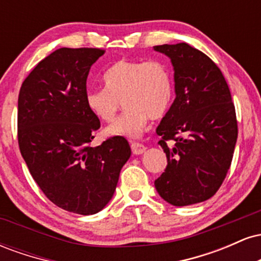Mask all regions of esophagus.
<instances>
[{"label": "esophagus", "instance_id": "1", "mask_svg": "<svg viewBox=\"0 0 261 261\" xmlns=\"http://www.w3.org/2000/svg\"><path fill=\"white\" fill-rule=\"evenodd\" d=\"M131 149H133V153L137 155V154H142L143 152L146 151V147L142 145V143L133 142L131 143Z\"/></svg>", "mask_w": 261, "mask_h": 261}]
</instances>
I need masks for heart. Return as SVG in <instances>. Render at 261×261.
Returning <instances> with one entry per match:
<instances>
[{
  "instance_id": "heart-1",
  "label": "heart",
  "mask_w": 261,
  "mask_h": 261,
  "mask_svg": "<svg viewBox=\"0 0 261 261\" xmlns=\"http://www.w3.org/2000/svg\"><path fill=\"white\" fill-rule=\"evenodd\" d=\"M104 88L88 89L86 106L95 118L110 122L124 103L125 113L106 130L107 135L136 139L147 126L148 118L160 120L172 104L169 68L160 60H119L103 74Z\"/></svg>"
}]
</instances>
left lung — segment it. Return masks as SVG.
<instances>
[{
    "mask_svg": "<svg viewBox=\"0 0 261 261\" xmlns=\"http://www.w3.org/2000/svg\"><path fill=\"white\" fill-rule=\"evenodd\" d=\"M153 49L170 59L175 83V99L155 130L168 164L154 187L170 205L202 202L222 185L238 137L228 85L217 65L187 43Z\"/></svg>",
    "mask_w": 261,
    "mask_h": 261,
    "instance_id": "left-lung-1",
    "label": "left lung"
}]
</instances>
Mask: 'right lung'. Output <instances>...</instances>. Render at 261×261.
<instances>
[{"instance_id":"add662e5","label":"right lung","mask_w":261,"mask_h":261,"mask_svg":"<svg viewBox=\"0 0 261 261\" xmlns=\"http://www.w3.org/2000/svg\"><path fill=\"white\" fill-rule=\"evenodd\" d=\"M103 54L55 50L29 73L18 97V145L33 179L50 201L80 215L106 207L131 155L124 137L89 145L100 121L86 106L87 77Z\"/></svg>"}]
</instances>
